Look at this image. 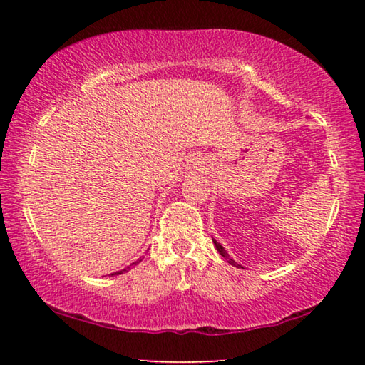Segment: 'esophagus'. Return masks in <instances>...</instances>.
<instances>
[{
  "label": "esophagus",
  "instance_id": "1",
  "mask_svg": "<svg viewBox=\"0 0 365 365\" xmlns=\"http://www.w3.org/2000/svg\"><path fill=\"white\" fill-rule=\"evenodd\" d=\"M190 169L191 170H195V172H202L205 170V168H206V163H205V159L202 158H193V159H190Z\"/></svg>",
  "mask_w": 365,
  "mask_h": 365
}]
</instances>
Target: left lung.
<instances>
[{
	"label": "left lung",
	"instance_id": "left-lung-1",
	"mask_svg": "<svg viewBox=\"0 0 365 365\" xmlns=\"http://www.w3.org/2000/svg\"><path fill=\"white\" fill-rule=\"evenodd\" d=\"M212 242H214V245H215V248H217V251L220 252V256H222V257H225L227 261H228V264H232V265H237V264H235L233 259H230V256L227 255V251H225L224 248H222V245H220V243L215 242V240H212ZM237 267H240V265H237Z\"/></svg>",
	"mask_w": 365,
	"mask_h": 365
}]
</instances>
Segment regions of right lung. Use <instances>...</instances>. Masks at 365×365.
I'll use <instances>...</instances> for the list:
<instances>
[{"mask_svg": "<svg viewBox=\"0 0 365 365\" xmlns=\"http://www.w3.org/2000/svg\"><path fill=\"white\" fill-rule=\"evenodd\" d=\"M138 262H140V261H138ZM138 262H133V264H138ZM133 264H132V265H133ZM128 269H130V267H128ZM122 272H123V270H120V274H122ZM117 274H119V272H117Z\"/></svg>", "mask_w": 365, "mask_h": 365, "instance_id": "obj_1", "label": "right lung"}]
</instances>
